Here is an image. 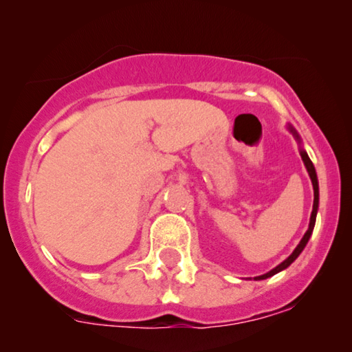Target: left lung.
Instances as JSON below:
<instances>
[{
  "mask_svg": "<svg viewBox=\"0 0 352 352\" xmlns=\"http://www.w3.org/2000/svg\"><path fill=\"white\" fill-rule=\"evenodd\" d=\"M288 129H290V131L293 133V136L296 138V141H298V142H301L300 136H298V133L295 131V129H293V126H288ZM300 153H301V158H302V162H305V166H306V170H307V173H309V177H311L312 187H314V205H312V213H311V221H309V229L306 230L305 237L301 239V242L298 243V247H296L295 250H293V253L290 254V256H288V258L285 259V261L278 264L277 267H274L272 271H269L267 274H263V276H258V277H254V280H264V278H267V277H272L274 274L280 272V271H283V269H287L288 266H290V264H292L293 261H295V259H296L298 256H300V253L302 252V250H305L306 243L309 242V237H311L312 230H314V224H316V216H317V208H319V182H317L316 168H314V165H312L311 158L307 157V153H306L305 148H301V152H300Z\"/></svg>",
  "mask_w": 352,
  "mask_h": 352,
  "instance_id": "8db88e82",
  "label": "left lung"
}]
</instances>
